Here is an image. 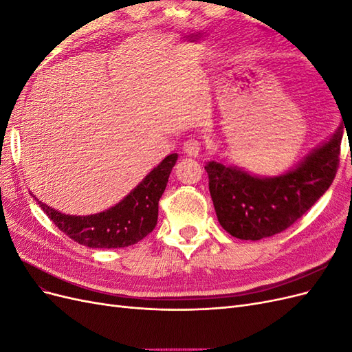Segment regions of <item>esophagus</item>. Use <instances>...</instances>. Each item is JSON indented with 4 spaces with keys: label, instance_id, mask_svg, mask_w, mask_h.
<instances>
[{
    "label": "esophagus",
    "instance_id": "esophagus-1",
    "mask_svg": "<svg viewBox=\"0 0 352 352\" xmlns=\"http://www.w3.org/2000/svg\"><path fill=\"white\" fill-rule=\"evenodd\" d=\"M184 153L189 157H197L201 153V142L197 140H188L184 144Z\"/></svg>",
    "mask_w": 352,
    "mask_h": 352
}]
</instances>
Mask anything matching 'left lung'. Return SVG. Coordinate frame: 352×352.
Returning <instances> with one entry per match:
<instances>
[{
  "label": "left lung",
  "instance_id": "left-lung-1",
  "mask_svg": "<svg viewBox=\"0 0 352 352\" xmlns=\"http://www.w3.org/2000/svg\"><path fill=\"white\" fill-rule=\"evenodd\" d=\"M342 129L340 123L332 136L278 176H258L217 160L208 162V188L221 228L238 239L258 241L294 225L332 185Z\"/></svg>",
  "mask_w": 352,
  "mask_h": 352
}]
</instances>
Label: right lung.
Here are the masks:
<instances>
[{
    "instance_id": "1",
    "label": "right lung",
    "mask_w": 352,
    "mask_h": 352,
    "mask_svg": "<svg viewBox=\"0 0 352 352\" xmlns=\"http://www.w3.org/2000/svg\"><path fill=\"white\" fill-rule=\"evenodd\" d=\"M176 160V153L167 155L122 201L97 214H65L41 202L32 192L30 195H34L52 223L74 242L100 250L124 248L140 242L155 228L158 201L164 192Z\"/></svg>"
}]
</instances>
